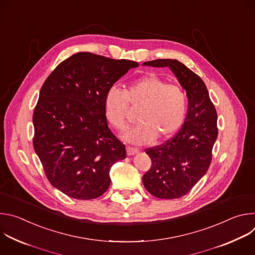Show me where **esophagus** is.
Masks as SVG:
<instances>
[{
    "instance_id": "obj_1",
    "label": "esophagus",
    "mask_w": 255,
    "mask_h": 255,
    "mask_svg": "<svg viewBox=\"0 0 255 255\" xmlns=\"http://www.w3.org/2000/svg\"><path fill=\"white\" fill-rule=\"evenodd\" d=\"M138 151H139L138 148L131 147V146H128V147H127V154H128V155H133V154L137 153Z\"/></svg>"
}]
</instances>
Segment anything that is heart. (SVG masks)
<instances>
[{"mask_svg": "<svg viewBox=\"0 0 255 255\" xmlns=\"http://www.w3.org/2000/svg\"><path fill=\"white\" fill-rule=\"evenodd\" d=\"M129 104L141 108L140 123L124 133L123 138L134 144L165 140L173 136L184 125L189 98L178 85L166 84L160 77L150 74L128 84L123 91L109 89L104 99V114L113 128L122 131L127 127Z\"/></svg>", "mask_w": 255, "mask_h": 255, "instance_id": "heart-1", "label": "heart"}]
</instances>
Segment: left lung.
<instances>
[{"instance_id":"8db88e82","label":"left lung","mask_w":255,"mask_h":255,"mask_svg":"<svg viewBox=\"0 0 255 255\" xmlns=\"http://www.w3.org/2000/svg\"><path fill=\"white\" fill-rule=\"evenodd\" d=\"M143 65L168 66L189 98V110L180 130L169 140L145 149L151 166L143 185L152 196L172 200L187 195L207 172L218 136L217 112L203 80L176 59H155Z\"/></svg>"}]
</instances>
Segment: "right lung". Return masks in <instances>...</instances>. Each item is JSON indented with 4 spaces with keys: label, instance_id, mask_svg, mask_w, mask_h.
<instances>
[{
    "label": "right lung",
    "instance_id": "1",
    "mask_svg": "<svg viewBox=\"0 0 255 255\" xmlns=\"http://www.w3.org/2000/svg\"><path fill=\"white\" fill-rule=\"evenodd\" d=\"M139 64L92 52L61 61L45 80L34 108L33 146L49 183L70 198L92 200L110 186V169L125 145L104 114L109 89Z\"/></svg>",
    "mask_w": 255,
    "mask_h": 255
}]
</instances>
